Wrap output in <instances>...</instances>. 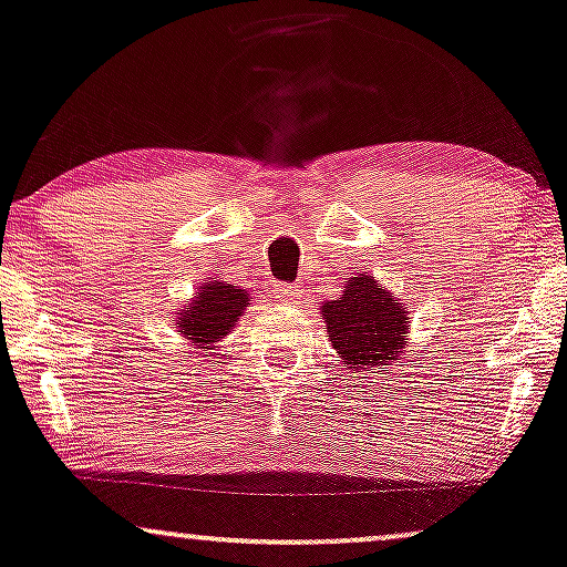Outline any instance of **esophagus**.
Masks as SVG:
<instances>
[{
  "label": "esophagus",
  "mask_w": 567,
  "mask_h": 567,
  "mask_svg": "<svg viewBox=\"0 0 567 567\" xmlns=\"http://www.w3.org/2000/svg\"><path fill=\"white\" fill-rule=\"evenodd\" d=\"M275 292L282 303H300V298H303V292H300L298 288H292V285H277Z\"/></svg>",
  "instance_id": "1"
}]
</instances>
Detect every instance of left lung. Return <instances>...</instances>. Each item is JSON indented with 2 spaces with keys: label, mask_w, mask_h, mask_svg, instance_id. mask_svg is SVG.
<instances>
[{
  "label": "left lung",
  "mask_w": 567,
  "mask_h": 567,
  "mask_svg": "<svg viewBox=\"0 0 567 567\" xmlns=\"http://www.w3.org/2000/svg\"><path fill=\"white\" fill-rule=\"evenodd\" d=\"M319 311L329 346L350 374H379V369L392 374V367L403 361L411 334L408 308L369 271L348 277L342 296L327 300Z\"/></svg>",
  "instance_id": "left-lung-1"
}]
</instances>
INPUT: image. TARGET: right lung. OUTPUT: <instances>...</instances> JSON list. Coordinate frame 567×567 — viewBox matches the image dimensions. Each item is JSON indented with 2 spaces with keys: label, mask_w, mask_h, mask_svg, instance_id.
Returning <instances> with one entry per match:
<instances>
[{
  "label": "right lung",
  "mask_w": 567,
  "mask_h": 567,
  "mask_svg": "<svg viewBox=\"0 0 567 567\" xmlns=\"http://www.w3.org/2000/svg\"><path fill=\"white\" fill-rule=\"evenodd\" d=\"M248 300V290L209 277L198 285L193 298L185 300V306L177 308L172 321L188 346L196 350H217L219 342L235 329V321L246 313Z\"/></svg>",
  "instance_id": "right-lung-1"
}]
</instances>
